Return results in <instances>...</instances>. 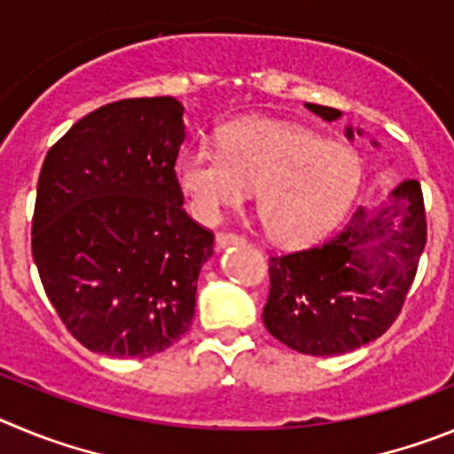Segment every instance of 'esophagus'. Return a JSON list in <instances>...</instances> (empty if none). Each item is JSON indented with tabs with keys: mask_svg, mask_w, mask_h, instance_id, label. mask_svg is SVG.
Here are the masks:
<instances>
[{
	"mask_svg": "<svg viewBox=\"0 0 454 454\" xmlns=\"http://www.w3.org/2000/svg\"><path fill=\"white\" fill-rule=\"evenodd\" d=\"M247 242V237L242 232H235V231H222L217 232V247L223 248L228 244H244Z\"/></svg>",
	"mask_w": 454,
	"mask_h": 454,
	"instance_id": "obj_1",
	"label": "esophagus"
}]
</instances>
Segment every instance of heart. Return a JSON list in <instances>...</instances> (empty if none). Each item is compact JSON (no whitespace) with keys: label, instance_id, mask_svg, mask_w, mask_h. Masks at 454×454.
<instances>
[{"label":"heart","instance_id":"heart-1","mask_svg":"<svg viewBox=\"0 0 454 454\" xmlns=\"http://www.w3.org/2000/svg\"><path fill=\"white\" fill-rule=\"evenodd\" d=\"M362 165L350 146L324 142L301 126L244 120L222 130V151L194 146L176 160V183L199 222L215 223L257 192L269 237L298 247L344 217Z\"/></svg>","mask_w":454,"mask_h":454}]
</instances>
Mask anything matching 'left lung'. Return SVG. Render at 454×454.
<instances>
[{
	"label": "left lung",
	"instance_id": "left-lung-1",
	"mask_svg": "<svg viewBox=\"0 0 454 454\" xmlns=\"http://www.w3.org/2000/svg\"><path fill=\"white\" fill-rule=\"evenodd\" d=\"M305 106L325 121L341 115ZM426 239L420 183H400L389 201L378 210L357 207L324 244L269 257L264 325L303 355H341L369 344L398 318Z\"/></svg>",
	"mask_w": 454,
	"mask_h": 454
}]
</instances>
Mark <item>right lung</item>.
Returning a JSON list of instances; mask_svg holds the SVG:
<instances>
[{
	"label": "right lung",
	"mask_w": 454,
	"mask_h": 454,
	"mask_svg": "<svg viewBox=\"0 0 454 454\" xmlns=\"http://www.w3.org/2000/svg\"><path fill=\"white\" fill-rule=\"evenodd\" d=\"M174 97L92 110L49 149L31 251L49 303L88 350L151 357L190 330L215 235L183 210Z\"/></svg>",
	"instance_id": "obj_1"
}]
</instances>
